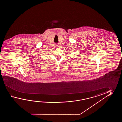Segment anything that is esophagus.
Returning a JSON list of instances; mask_svg holds the SVG:
<instances>
[{
    "instance_id": "obj_1",
    "label": "esophagus",
    "mask_w": 122,
    "mask_h": 122,
    "mask_svg": "<svg viewBox=\"0 0 122 122\" xmlns=\"http://www.w3.org/2000/svg\"><path fill=\"white\" fill-rule=\"evenodd\" d=\"M55 47H56V48H57V47H58L59 46V45H58V44H56V45H55Z\"/></svg>"
}]
</instances>
